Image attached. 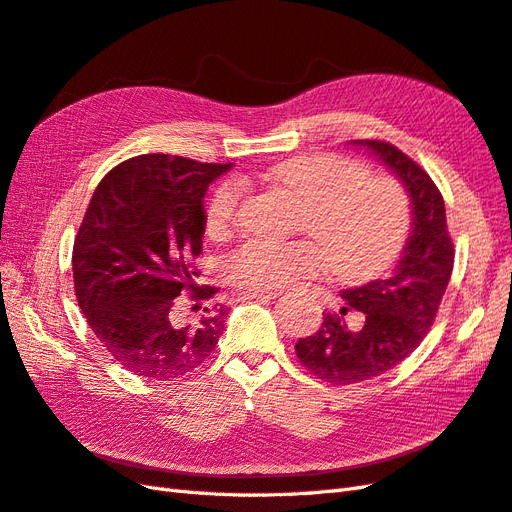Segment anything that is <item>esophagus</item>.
Returning a JSON list of instances; mask_svg holds the SVG:
<instances>
[{"instance_id":"1","label":"esophagus","mask_w":512,"mask_h":512,"mask_svg":"<svg viewBox=\"0 0 512 512\" xmlns=\"http://www.w3.org/2000/svg\"><path fill=\"white\" fill-rule=\"evenodd\" d=\"M281 296V290H248L242 292V300H272Z\"/></svg>"}]
</instances>
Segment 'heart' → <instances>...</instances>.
I'll return each instance as SVG.
<instances>
[{
    "label": "heart",
    "instance_id": "b5f03b06",
    "mask_svg": "<svg viewBox=\"0 0 512 512\" xmlns=\"http://www.w3.org/2000/svg\"><path fill=\"white\" fill-rule=\"evenodd\" d=\"M268 179L305 203L298 229L310 240H248L227 259L229 279L244 290H274L329 264L335 277L365 281L385 272L409 240V192L391 177H368V168L342 155H298L274 166ZM244 186L225 179L205 205L212 235L238 216Z\"/></svg>",
    "mask_w": 512,
    "mask_h": 512
}]
</instances>
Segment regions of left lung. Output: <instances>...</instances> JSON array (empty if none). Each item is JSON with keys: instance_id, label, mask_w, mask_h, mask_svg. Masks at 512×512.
Masks as SVG:
<instances>
[{"instance_id": "obj_1", "label": "left lung", "mask_w": 512, "mask_h": 512, "mask_svg": "<svg viewBox=\"0 0 512 512\" xmlns=\"http://www.w3.org/2000/svg\"><path fill=\"white\" fill-rule=\"evenodd\" d=\"M370 151L409 192L413 222L396 268L385 279L342 292L344 307L326 313L320 329L298 339L296 357L322 381L355 385L393 370L422 344L450 283L454 246L443 196L426 170L389 142L350 140ZM348 310L364 313L359 332L347 329Z\"/></svg>"}]
</instances>
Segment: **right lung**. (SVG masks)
Here are the masks:
<instances>
[{"mask_svg":"<svg viewBox=\"0 0 512 512\" xmlns=\"http://www.w3.org/2000/svg\"><path fill=\"white\" fill-rule=\"evenodd\" d=\"M229 168L164 153L131 157L101 179L77 231V303L114 361L147 381L183 378L218 344L222 309L183 320L177 296L218 292L196 285L192 259L203 248V196Z\"/></svg>","mask_w":512,"mask_h":512,"instance_id":"obj_1","label":"right lung"}]
</instances>
